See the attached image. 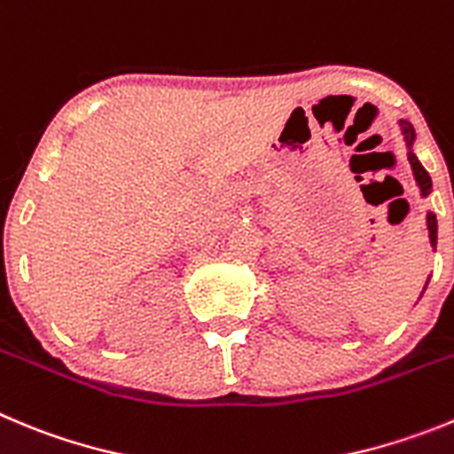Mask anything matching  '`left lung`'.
Returning a JSON list of instances; mask_svg holds the SVG:
<instances>
[{"mask_svg": "<svg viewBox=\"0 0 454 454\" xmlns=\"http://www.w3.org/2000/svg\"><path fill=\"white\" fill-rule=\"evenodd\" d=\"M398 128H401L403 141H405V145H407V161H410V166H411V176H414V182H417L419 193H421V198H427V195L432 193V180H430V176H427V170L423 168L421 161H419L417 153H414L417 132H414L411 123L405 121V119H398ZM426 224H427V239H430V247L436 249V215L432 214V211H427ZM427 281H430V277H427ZM427 281H426V286H423V293H426V288H427Z\"/></svg>", "mask_w": 454, "mask_h": 454, "instance_id": "1", "label": "left lung"}]
</instances>
